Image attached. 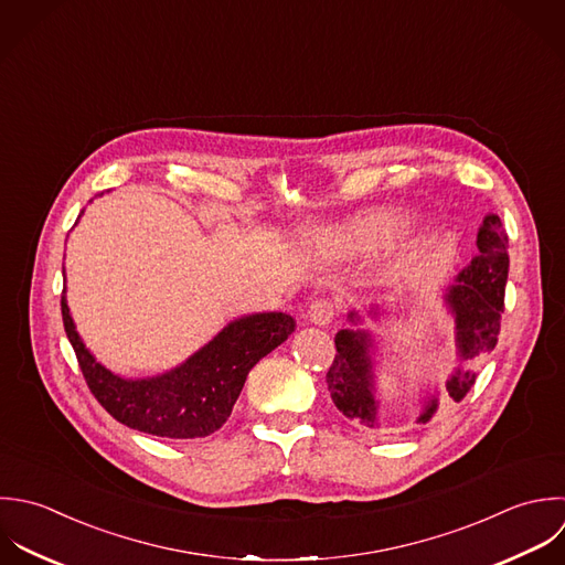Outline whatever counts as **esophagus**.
<instances>
[{"instance_id":"34e87169","label":"esophagus","mask_w":565,"mask_h":565,"mask_svg":"<svg viewBox=\"0 0 565 565\" xmlns=\"http://www.w3.org/2000/svg\"><path fill=\"white\" fill-rule=\"evenodd\" d=\"M308 317L315 326H328L337 319V306L330 299H315L308 308Z\"/></svg>"}]
</instances>
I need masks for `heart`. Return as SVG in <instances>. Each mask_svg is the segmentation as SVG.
Listing matches in <instances>:
<instances>
[{"label": "heart", "mask_w": 565, "mask_h": 565, "mask_svg": "<svg viewBox=\"0 0 565 565\" xmlns=\"http://www.w3.org/2000/svg\"><path fill=\"white\" fill-rule=\"evenodd\" d=\"M396 228V220L392 215L385 213H374V215H365L356 222H352L345 231V239L352 246H372L381 239H385L387 235H392Z\"/></svg>", "instance_id": "b5f03b06"}]
</instances>
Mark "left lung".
<instances>
[{"mask_svg": "<svg viewBox=\"0 0 565 565\" xmlns=\"http://www.w3.org/2000/svg\"><path fill=\"white\" fill-rule=\"evenodd\" d=\"M478 257L458 275L447 301L458 326L460 361L478 363L498 345L504 292L509 279V237L498 215H487L478 233ZM354 321V315H352ZM337 356L326 374L328 392L337 409L361 427L379 429L381 414L372 394V365L367 356V334L341 330L334 339ZM478 370H458L447 383L449 396L460 403L476 385ZM436 412V401L425 409L420 423H427Z\"/></svg>", "mask_w": 565, "mask_h": 565, "instance_id": "8db88e82", "label": "left lung"}]
</instances>
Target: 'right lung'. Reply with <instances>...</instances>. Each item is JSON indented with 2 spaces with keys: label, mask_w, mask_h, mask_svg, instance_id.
Instances as JSON below:
<instances>
[{
  "label": "right lung",
  "mask_w": 565,
  "mask_h": 565,
  "mask_svg": "<svg viewBox=\"0 0 565 565\" xmlns=\"http://www.w3.org/2000/svg\"><path fill=\"white\" fill-rule=\"evenodd\" d=\"M61 315L83 379L100 407L129 429L173 440L206 438L217 431L228 420L253 365L295 330L292 317L284 312L250 315L233 321L173 372L125 381L85 350L63 297Z\"/></svg>",
  "instance_id": "add662e5"
}]
</instances>
